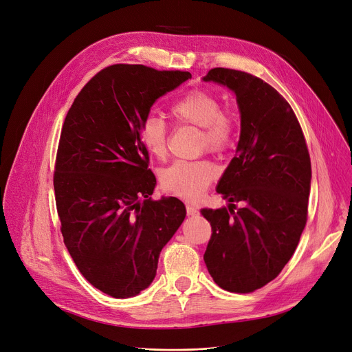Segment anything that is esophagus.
<instances>
[{"instance_id": "1", "label": "esophagus", "mask_w": 352, "mask_h": 352, "mask_svg": "<svg viewBox=\"0 0 352 352\" xmlns=\"http://www.w3.org/2000/svg\"><path fill=\"white\" fill-rule=\"evenodd\" d=\"M186 212H187L188 217H197V215L200 214V211H199L196 207H192V206H190V204L186 206Z\"/></svg>"}]
</instances>
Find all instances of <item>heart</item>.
I'll use <instances>...</instances> for the list:
<instances>
[{
    "label": "heart",
    "mask_w": 352,
    "mask_h": 352,
    "mask_svg": "<svg viewBox=\"0 0 352 352\" xmlns=\"http://www.w3.org/2000/svg\"><path fill=\"white\" fill-rule=\"evenodd\" d=\"M169 114L179 126L200 127L199 149L212 153L229 151L236 137V117L221 107V100L204 89H192L179 98L169 107ZM169 130L166 123L156 116H148L140 127V141L145 151L156 160L168 155ZM217 169L207 160L179 161L162 172L161 184L165 191L183 200H199Z\"/></svg>",
    "instance_id": "b5f03b06"
}]
</instances>
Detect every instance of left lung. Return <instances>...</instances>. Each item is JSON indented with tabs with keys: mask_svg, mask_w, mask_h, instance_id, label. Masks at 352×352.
<instances>
[{
	"mask_svg": "<svg viewBox=\"0 0 352 352\" xmlns=\"http://www.w3.org/2000/svg\"><path fill=\"white\" fill-rule=\"evenodd\" d=\"M204 81L232 89L241 110V138L217 191L229 207L203 208L211 225L204 261L229 292L249 294L278 277L307 221L310 156L285 98L245 71L212 68ZM236 202L247 207L235 212Z\"/></svg>",
	"mask_w": 352,
	"mask_h": 352,
	"instance_id": "obj_1",
	"label": "left lung"
}]
</instances>
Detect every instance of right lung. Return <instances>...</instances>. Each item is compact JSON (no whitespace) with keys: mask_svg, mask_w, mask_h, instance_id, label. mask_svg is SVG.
<instances>
[{"mask_svg":"<svg viewBox=\"0 0 352 352\" xmlns=\"http://www.w3.org/2000/svg\"><path fill=\"white\" fill-rule=\"evenodd\" d=\"M191 78L141 64L100 69L76 95L61 129L54 194L64 243L102 292L130 298L155 278L162 248L186 217L156 184L140 127L153 102Z\"/></svg>","mask_w":352,"mask_h":352,"instance_id":"1","label":"right lung"}]
</instances>
